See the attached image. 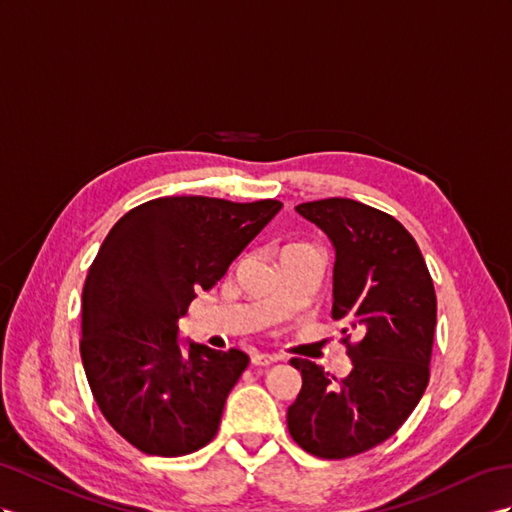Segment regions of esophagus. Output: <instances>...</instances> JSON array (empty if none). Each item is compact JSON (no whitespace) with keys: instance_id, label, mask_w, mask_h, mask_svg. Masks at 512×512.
<instances>
[{"instance_id":"esophagus-1","label":"esophagus","mask_w":512,"mask_h":512,"mask_svg":"<svg viewBox=\"0 0 512 512\" xmlns=\"http://www.w3.org/2000/svg\"><path fill=\"white\" fill-rule=\"evenodd\" d=\"M281 359H283L281 355H270V352H255V355L251 357V363L253 365H272Z\"/></svg>"}]
</instances>
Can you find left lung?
I'll list each match as a JSON object with an SVG mask.
<instances>
[{
	"label": "left lung",
	"mask_w": 512,
	"mask_h": 512,
	"mask_svg": "<svg viewBox=\"0 0 512 512\" xmlns=\"http://www.w3.org/2000/svg\"><path fill=\"white\" fill-rule=\"evenodd\" d=\"M296 212L331 240V316L361 339L348 346L352 370L342 381L313 361H290L303 387L287 428L313 456H355L389 439L424 396L435 285L413 235L393 216L352 199L300 203Z\"/></svg>",
	"instance_id": "1"
}]
</instances>
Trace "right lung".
<instances>
[{
  "label": "right lung",
  "mask_w": 512,
  "mask_h": 512,
  "mask_svg": "<svg viewBox=\"0 0 512 512\" xmlns=\"http://www.w3.org/2000/svg\"><path fill=\"white\" fill-rule=\"evenodd\" d=\"M281 207L164 196L103 240L82 292V363L103 417L140 452L183 456L214 439L248 357L181 339L179 320Z\"/></svg>",
  "instance_id": "obj_1"
}]
</instances>
